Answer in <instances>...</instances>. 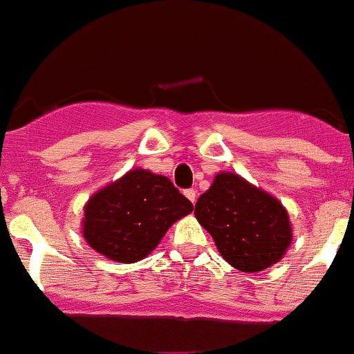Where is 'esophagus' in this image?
Returning <instances> with one entry per match:
<instances>
[{
	"mask_svg": "<svg viewBox=\"0 0 354 354\" xmlns=\"http://www.w3.org/2000/svg\"><path fill=\"white\" fill-rule=\"evenodd\" d=\"M185 196L191 200V203L194 205L196 203V198H198V191H194V189H187L185 191Z\"/></svg>",
	"mask_w": 354,
	"mask_h": 354,
	"instance_id": "obj_1",
	"label": "esophagus"
}]
</instances>
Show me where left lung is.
I'll use <instances>...</instances> for the list:
<instances>
[{
    "instance_id": "left-lung-1",
    "label": "left lung",
    "mask_w": 354,
    "mask_h": 354,
    "mask_svg": "<svg viewBox=\"0 0 354 354\" xmlns=\"http://www.w3.org/2000/svg\"><path fill=\"white\" fill-rule=\"evenodd\" d=\"M194 216L223 259L241 272H263L281 261L293 237L283 203L234 172L216 174Z\"/></svg>"
}]
</instances>
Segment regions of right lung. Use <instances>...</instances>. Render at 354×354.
<instances>
[{"mask_svg":"<svg viewBox=\"0 0 354 354\" xmlns=\"http://www.w3.org/2000/svg\"><path fill=\"white\" fill-rule=\"evenodd\" d=\"M192 212L167 176L133 169L90 198L82 234L88 245L117 263H136L158 246L171 225Z\"/></svg>","mask_w":354,"mask_h":354,"instance_id":"right-lung-1","label":"right lung"}]
</instances>
